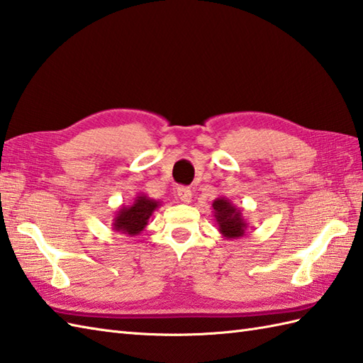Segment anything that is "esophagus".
I'll list each match as a JSON object with an SVG mask.
<instances>
[{
  "label": "esophagus",
  "instance_id": "1",
  "mask_svg": "<svg viewBox=\"0 0 363 363\" xmlns=\"http://www.w3.org/2000/svg\"><path fill=\"white\" fill-rule=\"evenodd\" d=\"M177 196L182 203H190L191 201V190L189 187H177Z\"/></svg>",
  "mask_w": 363,
  "mask_h": 363
}]
</instances>
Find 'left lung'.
Wrapping results in <instances>:
<instances>
[{
  "label": "left lung",
  "mask_w": 363,
  "mask_h": 363,
  "mask_svg": "<svg viewBox=\"0 0 363 363\" xmlns=\"http://www.w3.org/2000/svg\"><path fill=\"white\" fill-rule=\"evenodd\" d=\"M212 209L223 237L230 240V238H240L245 235L248 223H246L240 207L233 204V201L228 198H217L212 203Z\"/></svg>",
  "instance_id": "8db88e82"
}]
</instances>
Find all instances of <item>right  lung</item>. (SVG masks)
I'll return each instance as SVG.
<instances>
[{"label": "right lung", "instance_id": "1", "mask_svg": "<svg viewBox=\"0 0 363 363\" xmlns=\"http://www.w3.org/2000/svg\"><path fill=\"white\" fill-rule=\"evenodd\" d=\"M160 206L156 199H151L145 194H137L134 201L130 206H121L118 212L115 213L112 226L120 234L129 237L138 235L142 230L148 226V221L154 211Z\"/></svg>", "mask_w": 363, "mask_h": 363}]
</instances>
